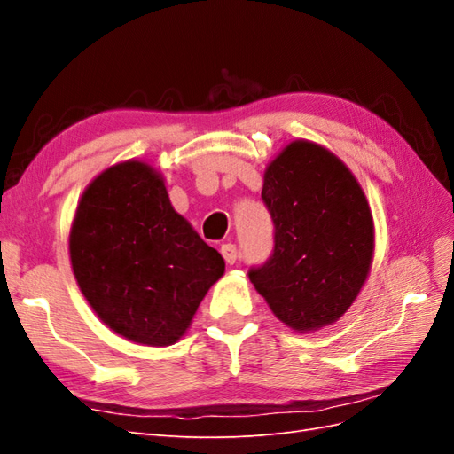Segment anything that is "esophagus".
<instances>
[{
	"mask_svg": "<svg viewBox=\"0 0 454 454\" xmlns=\"http://www.w3.org/2000/svg\"><path fill=\"white\" fill-rule=\"evenodd\" d=\"M222 255H223V259L227 261L229 265H235V263H237V259H239L237 244H232V242H225V244H222Z\"/></svg>",
	"mask_w": 454,
	"mask_h": 454,
	"instance_id": "obj_1",
	"label": "esophagus"
}]
</instances>
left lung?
I'll return each instance as SVG.
<instances>
[{
  "instance_id": "left-lung-1",
  "label": "left lung",
  "mask_w": 454,
  "mask_h": 454,
  "mask_svg": "<svg viewBox=\"0 0 454 454\" xmlns=\"http://www.w3.org/2000/svg\"><path fill=\"white\" fill-rule=\"evenodd\" d=\"M274 225L272 254L248 277L270 310L297 332L333 324L364 286L373 217L360 184L327 149L294 142L261 191Z\"/></svg>"
}]
</instances>
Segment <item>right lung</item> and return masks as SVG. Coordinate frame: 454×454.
Returning a JSON list of instances; mask_svg holds the SVG:
<instances>
[{"instance_id": "right-lung-1", "label": "right lung", "mask_w": 454, "mask_h": 454, "mask_svg": "<svg viewBox=\"0 0 454 454\" xmlns=\"http://www.w3.org/2000/svg\"><path fill=\"white\" fill-rule=\"evenodd\" d=\"M70 257L102 322L149 347L180 339L225 270L217 250L174 212L159 174L138 160L112 167L87 187Z\"/></svg>"}]
</instances>
